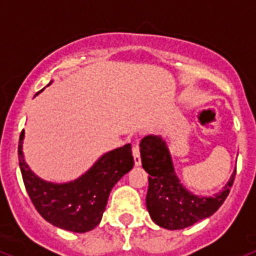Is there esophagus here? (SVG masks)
<instances>
[{
	"mask_svg": "<svg viewBox=\"0 0 256 256\" xmlns=\"http://www.w3.org/2000/svg\"><path fill=\"white\" fill-rule=\"evenodd\" d=\"M133 158H134V164L136 166H140L141 164V157H140V146H138V142H136L133 145Z\"/></svg>",
	"mask_w": 256,
	"mask_h": 256,
	"instance_id": "34e87169",
	"label": "esophagus"
}]
</instances>
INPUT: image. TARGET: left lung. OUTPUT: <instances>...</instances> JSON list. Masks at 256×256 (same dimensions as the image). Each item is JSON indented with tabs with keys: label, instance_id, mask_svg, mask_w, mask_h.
I'll return each instance as SVG.
<instances>
[{
	"label": "left lung",
	"instance_id": "8db88e82",
	"mask_svg": "<svg viewBox=\"0 0 256 256\" xmlns=\"http://www.w3.org/2000/svg\"><path fill=\"white\" fill-rule=\"evenodd\" d=\"M141 162L149 176L146 208L158 226L168 230L188 228L212 216L229 195L236 171L224 190L214 196H196L183 187L174 171L168 145L158 136L144 137Z\"/></svg>",
	"mask_w": 256,
	"mask_h": 256
}]
</instances>
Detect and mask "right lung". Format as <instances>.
<instances>
[{
  "label": "right lung",
  "instance_id": "add662e5",
  "mask_svg": "<svg viewBox=\"0 0 256 256\" xmlns=\"http://www.w3.org/2000/svg\"><path fill=\"white\" fill-rule=\"evenodd\" d=\"M24 130L18 145L19 168L30 199L40 216L60 229L85 233L102 220L110 192L134 164L130 144L103 154L94 166L69 183H50L40 179L27 166L22 145Z\"/></svg>",
  "mask_w": 256,
  "mask_h": 256
}]
</instances>
